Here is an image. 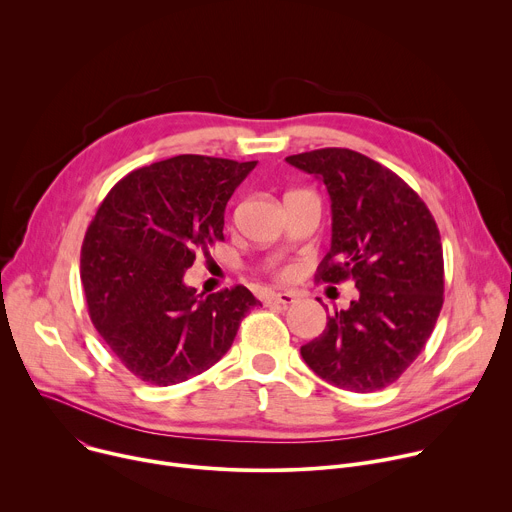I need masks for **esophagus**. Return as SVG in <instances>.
I'll return each mask as SVG.
<instances>
[{
    "label": "esophagus",
    "instance_id": "esophagus-1",
    "mask_svg": "<svg viewBox=\"0 0 512 512\" xmlns=\"http://www.w3.org/2000/svg\"><path fill=\"white\" fill-rule=\"evenodd\" d=\"M263 302L265 304H281V306H289V304H294L296 302V296L291 294V291H273V294H267L265 298H263Z\"/></svg>",
    "mask_w": 512,
    "mask_h": 512
}]
</instances>
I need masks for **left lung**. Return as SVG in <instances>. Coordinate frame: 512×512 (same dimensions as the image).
<instances>
[{
    "label": "left lung",
    "instance_id": "1",
    "mask_svg": "<svg viewBox=\"0 0 512 512\" xmlns=\"http://www.w3.org/2000/svg\"><path fill=\"white\" fill-rule=\"evenodd\" d=\"M320 178L332 200V245L316 279L354 281L348 310L302 346L308 367L334 387L373 393L419 356L444 304V251L417 192L379 162L346 148L287 156Z\"/></svg>",
    "mask_w": 512,
    "mask_h": 512
}]
</instances>
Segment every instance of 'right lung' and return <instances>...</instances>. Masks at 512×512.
I'll return each mask as SVG.
<instances>
[{
	"instance_id": "right-lung-1",
	"label": "right lung",
	"mask_w": 512,
	"mask_h": 512,
	"mask_svg": "<svg viewBox=\"0 0 512 512\" xmlns=\"http://www.w3.org/2000/svg\"><path fill=\"white\" fill-rule=\"evenodd\" d=\"M255 166L176 156L133 170L97 208L81 249L89 316L137 379L170 387L210 369L261 304L243 285L198 296L182 281L225 241V206Z\"/></svg>"
}]
</instances>
